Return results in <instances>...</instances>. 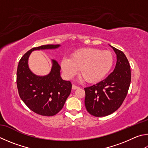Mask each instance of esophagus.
Segmentation results:
<instances>
[{
    "label": "esophagus",
    "mask_w": 148,
    "mask_h": 148,
    "mask_svg": "<svg viewBox=\"0 0 148 148\" xmlns=\"http://www.w3.org/2000/svg\"><path fill=\"white\" fill-rule=\"evenodd\" d=\"M79 88V87H77V86L75 85H72V88L73 90H76V89H77V88Z\"/></svg>",
    "instance_id": "34e87169"
}]
</instances>
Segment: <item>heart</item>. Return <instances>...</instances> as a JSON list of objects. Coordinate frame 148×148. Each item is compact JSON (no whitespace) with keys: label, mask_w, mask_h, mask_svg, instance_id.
Returning <instances> with one entry per match:
<instances>
[{"label":"heart","mask_w":148,"mask_h":148,"mask_svg":"<svg viewBox=\"0 0 148 148\" xmlns=\"http://www.w3.org/2000/svg\"><path fill=\"white\" fill-rule=\"evenodd\" d=\"M113 63V56L109 51L84 48L75 51L70 58H63L61 67L67 79L74 77L79 69L81 78L92 83L104 79L111 70Z\"/></svg>","instance_id":"1"}]
</instances>
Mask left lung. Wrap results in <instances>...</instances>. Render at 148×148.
Listing matches in <instances>:
<instances>
[{
    "mask_svg": "<svg viewBox=\"0 0 148 148\" xmlns=\"http://www.w3.org/2000/svg\"><path fill=\"white\" fill-rule=\"evenodd\" d=\"M116 55L114 71L97 84L85 88V106L96 117L106 116L116 111L127 96L131 83V69L123 52L109 45Z\"/></svg>",
    "mask_w": 148,
    "mask_h": 148,
    "instance_id": "1",
    "label": "left lung"
}]
</instances>
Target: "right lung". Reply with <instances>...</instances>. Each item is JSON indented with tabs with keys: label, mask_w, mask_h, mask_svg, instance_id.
Masks as SVG:
<instances>
[{
	"label": "right lung",
	"mask_w": 148,
	"mask_h": 148,
	"mask_svg": "<svg viewBox=\"0 0 148 148\" xmlns=\"http://www.w3.org/2000/svg\"><path fill=\"white\" fill-rule=\"evenodd\" d=\"M60 45H47L33 48L24 55L18 63L17 85L20 98L29 109L42 116H53L62 109L71 92L72 84L61 77V67L52 60L49 74L37 76L29 68L28 59L34 50H54Z\"/></svg>",
	"instance_id": "1"
}]
</instances>
